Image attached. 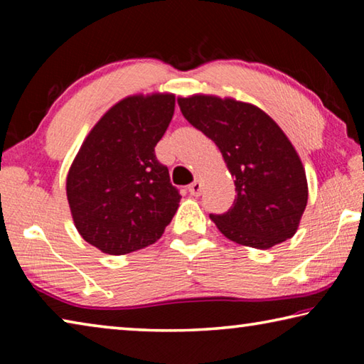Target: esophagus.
Returning a JSON list of instances; mask_svg holds the SVG:
<instances>
[{
    "label": "esophagus",
    "mask_w": 364,
    "mask_h": 364,
    "mask_svg": "<svg viewBox=\"0 0 364 364\" xmlns=\"http://www.w3.org/2000/svg\"><path fill=\"white\" fill-rule=\"evenodd\" d=\"M189 193H191V196H200L202 194V183L199 181V180H194L193 183L189 184Z\"/></svg>",
    "instance_id": "esophagus-1"
}]
</instances>
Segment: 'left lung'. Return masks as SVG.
<instances>
[{
	"instance_id": "1",
	"label": "left lung",
	"mask_w": 364,
	"mask_h": 364,
	"mask_svg": "<svg viewBox=\"0 0 364 364\" xmlns=\"http://www.w3.org/2000/svg\"><path fill=\"white\" fill-rule=\"evenodd\" d=\"M191 125L210 138L234 178L236 199L226 213L210 215L225 236L241 245L269 249L297 231L308 184L297 151L268 114L231 97H178Z\"/></svg>"
}]
</instances>
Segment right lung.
<instances>
[{"instance_id":"obj_1","label":"right lung","mask_w":364,"mask_h":364,"mask_svg":"<svg viewBox=\"0 0 364 364\" xmlns=\"http://www.w3.org/2000/svg\"><path fill=\"white\" fill-rule=\"evenodd\" d=\"M175 112V95L128 96L93 127L67 175L73 223L104 254L125 255L160 239L180 205L154 147Z\"/></svg>"}]
</instances>
